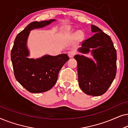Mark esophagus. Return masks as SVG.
<instances>
[{
  "label": "esophagus",
  "mask_w": 128,
  "mask_h": 128,
  "mask_svg": "<svg viewBox=\"0 0 128 128\" xmlns=\"http://www.w3.org/2000/svg\"><path fill=\"white\" fill-rule=\"evenodd\" d=\"M68 54L70 58H73L75 55V52L73 50H70V51L68 52Z\"/></svg>",
  "instance_id": "1"
}]
</instances>
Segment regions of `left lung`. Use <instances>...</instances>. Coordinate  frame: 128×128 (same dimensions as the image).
Instances as JSON below:
<instances>
[{"mask_svg":"<svg viewBox=\"0 0 128 128\" xmlns=\"http://www.w3.org/2000/svg\"><path fill=\"white\" fill-rule=\"evenodd\" d=\"M94 34L82 44L78 50L92 54L97 61L83 55L74 58L78 62V85L87 95L99 96L104 94L111 85L116 73V51L110 36L97 26L92 25Z\"/></svg>","mask_w":128,"mask_h":128,"instance_id":"1","label":"left lung"}]
</instances>
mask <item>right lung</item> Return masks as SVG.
<instances>
[{
  "mask_svg": "<svg viewBox=\"0 0 128 128\" xmlns=\"http://www.w3.org/2000/svg\"><path fill=\"white\" fill-rule=\"evenodd\" d=\"M55 20L34 22L18 33L11 50L14 74L22 86L32 93L46 92L57 82L59 72L69 59L66 54L45 55L36 59H30L27 41L31 30L45 27Z\"/></svg>",
  "mask_w": 128,
  "mask_h": 128,
  "instance_id": "obj_1",
  "label": "right lung"
}]
</instances>
